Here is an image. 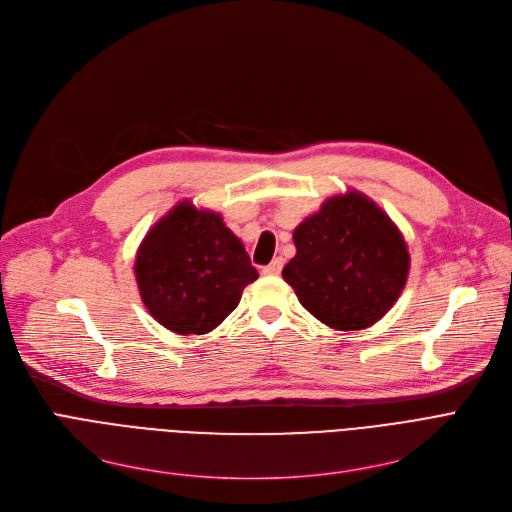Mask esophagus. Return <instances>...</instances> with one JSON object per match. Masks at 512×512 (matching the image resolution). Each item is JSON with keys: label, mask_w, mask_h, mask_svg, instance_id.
<instances>
[{"label": "esophagus", "mask_w": 512, "mask_h": 512, "mask_svg": "<svg viewBox=\"0 0 512 512\" xmlns=\"http://www.w3.org/2000/svg\"><path fill=\"white\" fill-rule=\"evenodd\" d=\"M282 265H284L282 257H276L270 265L263 267V274H265V276H278V274L282 272Z\"/></svg>", "instance_id": "obj_1"}]
</instances>
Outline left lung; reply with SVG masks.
Wrapping results in <instances>:
<instances>
[{
	"instance_id": "left-lung-1",
	"label": "left lung",
	"mask_w": 512,
	"mask_h": 512,
	"mask_svg": "<svg viewBox=\"0 0 512 512\" xmlns=\"http://www.w3.org/2000/svg\"><path fill=\"white\" fill-rule=\"evenodd\" d=\"M297 255L282 270L301 305L321 324L355 332L380 321L409 278L411 255L390 215L346 191L294 228Z\"/></svg>"
}]
</instances>
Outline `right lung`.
<instances>
[{"label": "right lung", "instance_id": "1", "mask_svg": "<svg viewBox=\"0 0 512 512\" xmlns=\"http://www.w3.org/2000/svg\"><path fill=\"white\" fill-rule=\"evenodd\" d=\"M134 278L155 321L199 336L222 324L259 274L218 211L180 201L145 234Z\"/></svg>", "mask_w": 512, "mask_h": 512}]
</instances>
